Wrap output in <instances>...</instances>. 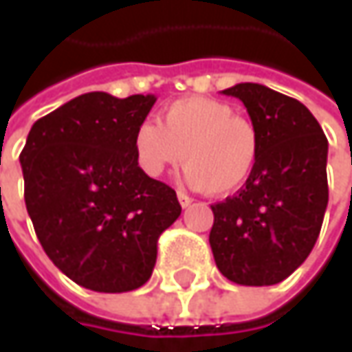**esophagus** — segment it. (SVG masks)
I'll return each mask as SVG.
<instances>
[{"label": "esophagus", "instance_id": "34e87169", "mask_svg": "<svg viewBox=\"0 0 352 352\" xmlns=\"http://www.w3.org/2000/svg\"><path fill=\"white\" fill-rule=\"evenodd\" d=\"M178 201H180V206L182 208H188V206H192V197L188 196V194H184V192H178Z\"/></svg>", "mask_w": 352, "mask_h": 352}]
</instances>
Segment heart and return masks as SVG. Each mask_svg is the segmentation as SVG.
Instances as JSON below:
<instances>
[{
	"instance_id": "heart-1",
	"label": "heart",
	"mask_w": 352,
	"mask_h": 352,
	"mask_svg": "<svg viewBox=\"0 0 352 352\" xmlns=\"http://www.w3.org/2000/svg\"><path fill=\"white\" fill-rule=\"evenodd\" d=\"M137 162L148 176H160L184 162L186 182L227 196L241 190L256 168L261 139L249 119L210 98H182L166 105L158 125L144 121L135 137Z\"/></svg>"
}]
</instances>
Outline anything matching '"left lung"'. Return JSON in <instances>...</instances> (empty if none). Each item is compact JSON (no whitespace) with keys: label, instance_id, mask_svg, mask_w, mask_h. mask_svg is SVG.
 Instances as JSON below:
<instances>
[{"label":"left lung","instance_id":"1","mask_svg":"<svg viewBox=\"0 0 352 352\" xmlns=\"http://www.w3.org/2000/svg\"><path fill=\"white\" fill-rule=\"evenodd\" d=\"M223 94L245 103L261 155L235 196L211 206L213 258L235 284L272 286L318 241L329 201L327 139L304 103L263 84L245 82Z\"/></svg>","mask_w":352,"mask_h":352}]
</instances>
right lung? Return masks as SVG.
<instances>
[{"label":"right lung","instance_id":"1","mask_svg":"<svg viewBox=\"0 0 352 352\" xmlns=\"http://www.w3.org/2000/svg\"><path fill=\"white\" fill-rule=\"evenodd\" d=\"M155 96L89 91L34 123L21 151L25 206L56 268L94 292L141 288L182 208L139 166L133 137Z\"/></svg>","mask_w":352,"mask_h":352}]
</instances>
